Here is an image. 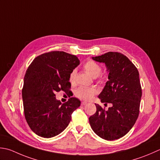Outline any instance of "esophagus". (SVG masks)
<instances>
[{
    "label": "esophagus",
    "instance_id": "1",
    "mask_svg": "<svg viewBox=\"0 0 160 160\" xmlns=\"http://www.w3.org/2000/svg\"><path fill=\"white\" fill-rule=\"evenodd\" d=\"M87 102H84V101H82V102H81V105H87Z\"/></svg>",
    "mask_w": 160,
    "mask_h": 160
}]
</instances>
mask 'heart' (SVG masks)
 <instances>
[{
  "label": "heart",
  "instance_id": "obj_1",
  "mask_svg": "<svg viewBox=\"0 0 160 160\" xmlns=\"http://www.w3.org/2000/svg\"><path fill=\"white\" fill-rule=\"evenodd\" d=\"M84 69L93 78L98 77L102 72L101 65L93 60H89L84 64ZM76 71L73 70L69 75V81L73 83L76 78ZM97 93V90L94 87H80L76 92V95L81 99L90 100Z\"/></svg>",
  "mask_w": 160,
  "mask_h": 160
}]
</instances>
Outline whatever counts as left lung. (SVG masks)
Returning <instances> with one entry per match:
<instances>
[{
    "label": "left lung",
    "mask_w": 160,
    "mask_h": 160,
    "mask_svg": "<svg viewBox=\"0 0 160 160\" xmlns=\"http://www.w3.org/2000/svg\"><path fill=\"white\" fill-rule=\"evenodd\" d=\"M92 59L107 68L108 81L98 98L105 105L111 103L112 107L105 110L95 104L96 112L89 118L90 126L103 139H118L129 132L138 118L142 95L139 71L120 52H108Z\"/></svg>",
    "instance_id": "obj_1"
}]
</instances>
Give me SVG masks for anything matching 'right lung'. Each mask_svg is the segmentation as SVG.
Wrapping results in <instances>:
<instances>
[{
    "instance_id": "add662e5",
    "label": "right lung",
    "mask_w": 160,
    "mask_h": 160,
    "mask_svg": "<svg viewBox=\"0 0 160 160\" xmlns=\"http://www.w3.org/2000/svg\"><path fill=\"white\" fill-rule=\"evenodd\" d=\"M80 64L76 56L64 51L43 53L28 67L22 89L25 117L33 132L51 138L66 129L71 114L80 106L75 97L62 103L55 98L60 91L70 92L69 75Z\"/></svg>"
}]
</instances>
